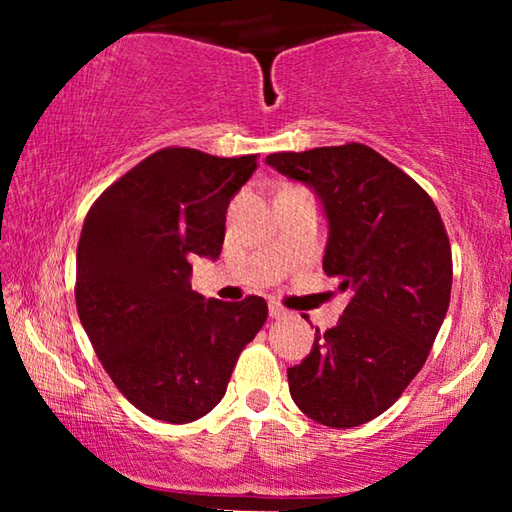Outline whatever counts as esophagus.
Segmentation results:
<instances>
[{
	"label": "esophagus",
	"mask_w": 512,
	"mask_h": 512,
	"mask_svg": "<svg viewBox=\"0 0 512 512\" xmlns=\"http://www.w3.org/2000/svg\"><path fill=\"white\" fill-rule=\"evenodd\" d=\"M268 314H271V318H282V316H287V309H284L282 305H277V302H271V305H268Z\"/></svg>",
	"instance_id": "34e87169"
}]
</instances>
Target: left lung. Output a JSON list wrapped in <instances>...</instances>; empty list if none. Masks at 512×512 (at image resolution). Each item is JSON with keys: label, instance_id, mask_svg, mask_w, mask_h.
<instances>
[{"label": "left lung", "instance_id": "1", "mask_svg": "<svg viewBox=\"0 0 512 512\" xmlns=\"http://www.w3.org/2000/svg\"><path fill=\"white\" fill-rule=\"evenodd\" d=\"M314 187L329 239L323 268L352 298L336 327L289 368L298 409L325 427L366 424L400 400L427 361L452 296V246L431 196L366 144L271 153Z\"/></svg>", "mask_w": 512, "mask_h": 512}]
</instances>
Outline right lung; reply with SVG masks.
Instances as JSON below:
<instances>
[{"instance_id":"add662e5","label":"right lung","mask_w":512,"mask_h":512,"mask_svg":"<svg viewBox=\"0 0 512 512\" xmlns=\"http://www.w3.org/2000/svg\"><path fill=\"white\" fill-rule=\"evenodd\" d=\"M255 169L257 155L167 146L85 216L76 309L103 370L149 418L185 424L210 413L266 323L264 298L203 300L189 284L192 255H221L228 203Z\"/></svg>"}]
</instances>
